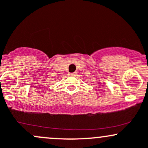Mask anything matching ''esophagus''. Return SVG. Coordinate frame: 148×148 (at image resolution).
I'll use <instances>...</instances> for the list:
<instances>
[{
  "label": "esophagus",
  "instance_id": "esophagus-1",
  "mask_svg": "<svg viewBox=\"0 0 148 148\" xmlns=\"http://www.w3.org/2000/svg\"><path fill=\"white\" fill-rule=\"evenodd\" d=\"M75 75V73H68V75L70 76H74Z\"/></svg>",
  "mask_w": 148,
  "mask_h": 148
}]
</instances>
